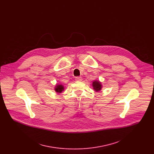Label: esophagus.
Listing matches in <instances>:
<instances>
[{
	"instance_id": "obj_1",
	"label": "esophagus",
	"mask_w": 154,
	"mask_h": 154,
	"mask_svg": "<svg viewBox=\"0 0 154 154\" xmlns=\"http://www.w3.org/2000/svg\"><path fill=\"white\" fill-rule=\"evenodd\" d=\"M75 80L76 81H81L82 80V78L81 77H75Z\"/></svg>"
}]
</instances>
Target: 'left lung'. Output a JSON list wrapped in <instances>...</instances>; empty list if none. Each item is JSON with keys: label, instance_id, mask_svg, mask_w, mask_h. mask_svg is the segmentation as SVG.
Listing matches in <instances>:
<instances>
[{"label": "left lung", "instance_id": "1", "mask_svg": "<svg viewBox=\"0 0 154 154\" xmlns=\"http://www.w3.org/2000/svg\"><path fill=\"white\" fill-rule=\"evenodd\" d=\"M92 88H93L94 91L96 92L100 91L103 88L102 82L100 81L96 80L92 82Z\"/></svg>", "mask_w": 154, "mask_h": 154}]
</instances>
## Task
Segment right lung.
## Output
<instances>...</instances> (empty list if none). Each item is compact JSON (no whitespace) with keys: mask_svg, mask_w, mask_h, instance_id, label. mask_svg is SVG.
Returning <instances> with one entry per match:
<instances>
[{"mask_svg":"<svg viewBox=\"0 0 154 154\" xmlns=\"http://www.w3.org/2000/svg\"><path fill=\"white\" fill-rule=\"evenodd\" d=\"M54 90L57 94H62L65 91V87L61 84H57L54 87Z\"/></svg>","mask_w":154,"mask_h":154,"instance_id":"right-lung-1","label":"right lung"}]
</instances>
